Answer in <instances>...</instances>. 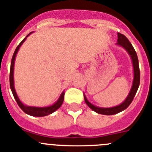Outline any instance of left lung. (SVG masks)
<instances>
[{"instance_id": "8db88e82", "label": "left lung", "mask_w": 152, "mask_h": 152, "mask_svg": "<svg viewBox=\"0 0 152 152\" xmlns=\"http://www.w3.org/2000/svg\"><path fill=\"white\" fill-rule=\"evenodd\" d=\"M118 43L117 44L120 45L123 47L124 48L128 51L129 55L131 56L132 60L133 67H134V81H133V85L132 87V89L129 92V96L126 98V99L122 102L121 105L115 106V107L113 108H99L97 106H95L92 104H91L88 100L86 99L85 96H84V99H85L86 103L89 106L90 109L95 111L96 113H99V114L102 115H114L116 113H118L122 111L125 110L126 108L129 107V105L132 103L133 99H134V96L136 94L137 91H138V86L140 84V69H139V65H138V56H137V53L134 50V47H132V43L129 42L128 38L123 35V34L118 33Z\"/></svg>"}]
</instances>
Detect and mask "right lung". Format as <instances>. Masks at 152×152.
I'll return each mask as SVG.
<instances>
[{"instance_id": "1", "label": "right lung", "mask_w": 152, "mask_h": 152, "mask_svg": "<svg viewBox=\"0 0 152 152\" xmlns=\"http://www.w3.org/2000/svg\"><path fill=\"white\" fill-rule=\"evenodd\" d=\"M30 34L27 35L24 39L22 40V41L20 43V44L18 45L17 48H16L15 51L14 53V55L12 56V60H11V64H10V89L12 91L13 96H14V99H15L16 102L18 105H19V107L25 113L30 115L32 116H36V117H42V116L47 115H50L51 113H53V112L58 109L61 106V105L63 104V99H64V92H63L60 96V99H58V101L56 102V103L53 104L51 106H49V107H45V108H39V107H31V106H27V105H24L20 101L19 98L18 97V95L16 93L15 89H14V60H15V56L16 54L18 53V50H19L20 47L22 43L24 42V40L26 39V38L29 36Z\"/></svg>"}]
</instances>
